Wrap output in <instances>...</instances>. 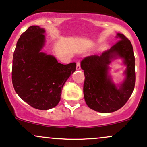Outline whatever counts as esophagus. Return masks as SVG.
<instances>
[{
    "mask_svg": "<svg viewBox=\"0 0 147 147\" xmlns=\"http://www.w3.org/2000/svg\"><path fill=\"white\" fill-rule=\"evenodd\" d=\"M76 69L77 70H79V69H80V62H77L76 63Z\"/></svg>",
    "mask_w": 147,
    "mask_h": 147,
    "instance_id": "34e87169",
    "label": "esophagus"
}]
</instances>
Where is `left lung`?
<instances>
[{
  "instance_id": "1",
  "label": "left lung",
  "mask_w": 147,
  "mask_h": 147,
  "mask_svg": "<svg viewBox=\"0 0 147 147\" xmlns=\"http://www.w3.org/2000/svg\"><path fill=\"white\" fill-rule=\"evenodd\" d=\"M109 50L101 55L87 56L80 63L84 71L83 94L89 108L102 113L116 111L123 107L133 93L136 83L135 56L133 46L123 34ZM122 58L127 66V76L119 87L112 82L108 74V65L115 59Z\"/></svg>"
}]
</instances>
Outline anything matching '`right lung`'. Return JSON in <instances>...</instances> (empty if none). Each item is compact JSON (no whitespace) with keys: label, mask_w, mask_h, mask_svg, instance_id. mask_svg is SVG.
<instances>
[{"label":"right lung","mask_w":147,"mask_h":147,"mask_svg":"<svg viewBox=\"0 0 147 147\" xmlns=\"http://www.w3.org/2000/svg\"><path fill=\"white\" fill-rule=\"evenodd\" d=\"M45 30L32 26L20 36L13 55L11 79L19 97L32 108L49 110L60 100L64 84L76 71V62L62 65L41 52Z\"/></svg>","instance_id":"add662e5"}]
</instances>
